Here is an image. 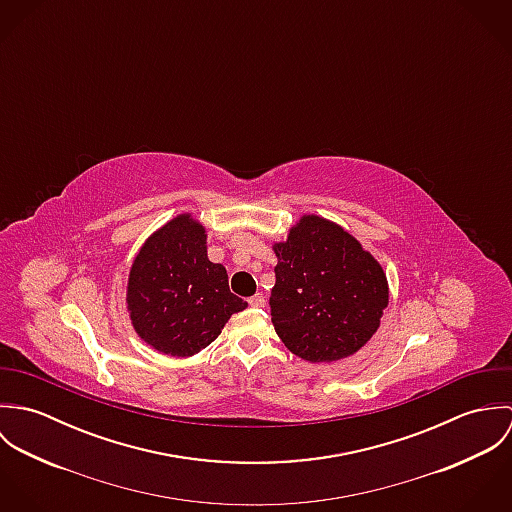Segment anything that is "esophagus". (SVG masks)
I'll return each instance as SVG.
<instances>
[{
	"mask_svg": "<svg viewBox=\"0 0 512 512\" xmlns=\"http://www.w3.org/2000/svg\"><path fill=\"white\" fill-rule=\"evenodd\" d=\"M248 303H250V307H264V305H266V299H264L262 293H256V295H252V297L248 299Z\"/></svg>",
	"mask_w": 512,
	"mask_h": 512,
	"instance_id": "esophagus-1",
	"label": "esophagus"
}]
</instances>
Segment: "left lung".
<instances>
[{"mask_svg": "<svg viewBox=\"0 0 512 512\" xmlns=\"http://www.w3.org/2000/svg\"><path fill=\"white\" fill-rule=\"evenodd\" d=\"M272 248V323L293 355L335 363L363 349L388 307L378 260L343 226L317 215H303Z\"/></svg>", "mask_w": 512, "mask_h": 512, "instance_id": "obj_1", "label": "left lung"}]
</instances>
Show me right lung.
Segmentation results:
<instances>
[{
    "instance_id": "1",
    "label": "right lung",
    "mask_w": 512,
    "mask_h": 512,
    "mask_svg": "<svg viewBox=\"0 0 512 512\" xmlns=\"http://www.w3.org/2000/svg\"><path fill=\"white\" fill-rule=\"evenodd\" d=\"M126 305L134 331L149 347L193 357L248 303L228 290L224 266L209 260L205 226L183 213L157 228L136 254Z\"/></svg>"
}]
</instances>
